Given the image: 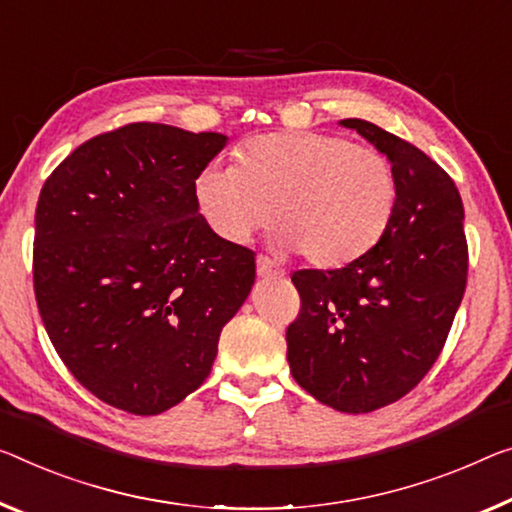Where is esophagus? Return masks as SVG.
Wrapping results in <instances>:
<instances>
[{"instance_id": "obj_1", "label": "esophagus", "mask_w": 512, "mask_h": 512, "mask_svg": "<svg viewBox=\"0 0 512 512\" xmlns=\"http://www.w3.org/2000/svg\"><path fill=\"white\" fill-rule=\"evenodd\" d=\"M256 272L261 279H281L283 274H286L277 263L272 261V258H267V256L256 258Z\"/></svg>"}]
</instances>
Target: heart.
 <instances>
[{"mask_svg":"<svg viewBox=\"0 0 512 512\" xmlns=\"http://www.w3.org/2000/svg\"><path fill=\"white\" fill-rule=\"evenodd\" d=\"M396 196L382 153L311 130L249 139L238 167L208 162L194 180L196 206L219 238L242 245L277 215L279 245L320 267L366 254L387 231Z\"/></svg>","mask_w":512,"mask_h":512,"instance_id":"b5f03b06","label":"heart"}]
</instances>
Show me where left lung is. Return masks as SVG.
<instances>
[{
	"mask_svg": "<svg viewBox=\"0 0 512 512\" xmlns=\"http://www.w3.org/2000/svg\"><path fill=\"white\" fill-rule=\"evenodd\" d=\"M387 157L396 210L377 245L338 270H300L286 332L295 382L338 412L396 403L442 352L467 286L465 208L446 171L375 123L338 121Z\"/></svg>",
	"mask_w": 512,
	"mask_h": 512,
	"instance_id": "8db88e82",
	"label": "left lung"
}]
</instances>
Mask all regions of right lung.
I'll return each mask as SVG.
<instances>
[{
  "instance_id": "1",
  "label": "right lung",
  "mask_w": 512,
  "mask_h": 512,
  "mask_svg": "<svg viewBox=\"0 0 512 512\" xmlns=\"http://www.w3.org/2000/svg\"><path fill=\"white\" fill-rule=\"evenodd\" d=\"M229 137L130 123L75 148L36 206L34 290L68 371L102 403L153 416L210 375L251 293L254 251L219 238L196 174Z\"/></svg>"
}]
</instances>
